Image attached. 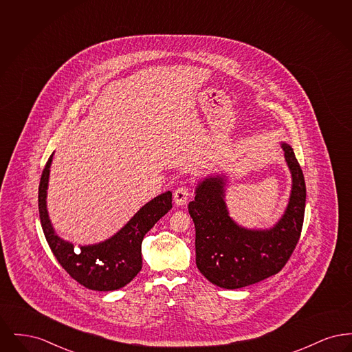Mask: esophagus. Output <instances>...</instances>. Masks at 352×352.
I'll return each mask as SVG.
<instances>
[{
  "label": "esophagus",
  "mask_w": 352,
  "mask_h": 352,
  "mask_svg": "<svg viewBox=\"0 0 352 352\" xmlns=\"http://www.w3.org/2000/svg\"><path fill=\"white\" fill-rule=\"evenodd\" d=\"M188 197H190V194H188V188L187 187H178L175 191H174V195H173V199H174V203L177 204V206H184L187 201H188Z\"/></svg>",
  "instance_id": "1"
}]
</instances>
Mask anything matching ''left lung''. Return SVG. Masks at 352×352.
Wrapping results in <instances>:
<instances>
[{
  "instance_id": "1",
  "label": "left lung",
  "mask_w": 352,
  "mask_h": 352,
  "mask_svg": "<svg viewBox=\"0 0 352 352\" xmlns=\"http://www.w3.org/2000/svg\"><path fill=\"white\" fill-rule=\"evenodd\" d=\"M281 148L292 174V190L283 217L270 228H247L231 218L226 203V174H210L195 187L188 214L195 224L197 267L219 287L240 289L278 273L300 240L305 178L293 148L286 142H281Z\"/></svg>"
}]
</instances>
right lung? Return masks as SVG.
<instances>
[{
  "label": "right lung",
  "instance_id": "obj_1",
  "mask_svg": "<svg viewBox=\"0 0 352 352\" xmlns=\"http://www.w3.org/2000/svg\"><path fill=\"white\" fill-rule=\"evenodd\" d=\"M52 155L54 153L41 177L38 207L42 230L54 256L68 274L87 289L111 292L129 284L142 268L141 244L144 236L173 207L171 191L162 192L144 204L132 219L109 239L75 248L74 243L62 239L55 232L47 211V188Z\"/></svg>",
  "mask_w": 352,
  "mask_h": 352
}]
</instances>
